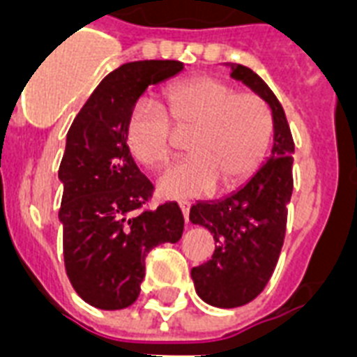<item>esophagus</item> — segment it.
Segmentation results:
<instances>
[{
    "label": "esophagus",
    "instance_id": "1",
    "mask_svg": "<svg viewBox=\"0 0 357 357\" xmlns=\"http://www.w3.org/2000/svg\"><path fill=\"white\" fill-rule=\"evenodd\" d=\"M179 209H181V213H183V218H185V222H189L190 202H187V200H181V202H179Z\"/></svg>",
    "mask_w": 357,
    "mask_h": 357
}]
</instances>
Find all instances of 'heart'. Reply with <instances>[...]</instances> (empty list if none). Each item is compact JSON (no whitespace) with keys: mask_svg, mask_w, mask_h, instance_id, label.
<instances>
[{"mask_svg":"<svg viewBox=\"0 0 357 357\" xmlns=\"http://www.w3.org/2000/svg\"><path fill=\"white\" fill-rule=\"evenodd\" d=\"M274 135L271 107L254 92H238L217 77H190L162 92V107L140 100L129 111L123 139L135 161L162 170L189 137L190 157L159 179L168 198L234 190L266 159Z\"/></svg>","mask_w":357,"mask_h":357,"instance_id":"heart-1","label":"heart"}]
</instances>
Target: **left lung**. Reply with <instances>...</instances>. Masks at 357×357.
Segmentation results:
<instances>
[{"mask_svg": "<svg viewBox=\"0 0 357 357\" xmlns=\"http://www.w3.org/2000/svg\"><path fill=\"white\" fill-rule=\"evenodd\" d=\"M231 77L271 105L274 146L271 159L243 189L224 200L190 207V222L204 226L217 244L211 259L190 271L198 296L215 307L248 304L265 289L282 252L293 195L294 140L282 103L243 64L231 66Z\"/></svg>", "mask_w": 357, "mask_h": 357, "instance_id": "8db88e82", "label": "left lung"}]
</instances>
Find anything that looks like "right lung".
Masks as SVG:
<instances>
[{
  "label": "right lung",
  "instance_id": "1",
  "mask_svg": "<svg viewBox=\"0 0 357 357\" xmlns=\"http://www.w3.org/2000/svg\"><path fill=\"white\" fill-rule=\"evenodd\" d=\"M181 70L179 61L122 64L98 85L68 129L59 167L64 266L75 293L98 310L133 304L146 255L162 243H178L183 234L176 202L144 209L153 185L123 139L126 120L140 94Z\"/></svg>",
  "mask_w": 357,
  "mask_h": 357
}]
</instances>
